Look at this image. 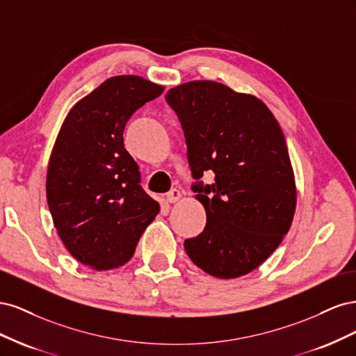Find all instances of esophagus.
<instances>
[{
	"mask_svg": "<svg viewBox=\"0 0 356 356\" xmlns=\"http://www.w3.org/2000/svg\"><path fill=\"white\" fill-rule=\"evenodd\" d=\"M179 197H181V191L177 190V188L170 190V191L168 193V195H166V200H168L169 203H175L177 200H179Z\"/></svg>",
	"mask_w": 356,
	"mask_h": 356,
	"instance_id": "obj_1",
	"label": "esophagus"
}]
</instances>
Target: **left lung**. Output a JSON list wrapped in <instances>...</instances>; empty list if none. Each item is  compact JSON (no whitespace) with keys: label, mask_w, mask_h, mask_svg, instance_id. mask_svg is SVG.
I'll return each instance as SVG.
<instances>
[{"label":"left lung","mask_w":356,"mask_h":356,"mask_svg":"<svg viewBox=\"0 0 356 356\" xmlns=\"http://www.w3.org/2000/svg\"><path fill=\"white\" fill-rule=\"evenodd\" d=\"M187 144L191 190L207 225L186 239L190 260L220 279L252 272L282 242L294 218L297 190L281 126L267 105L229 86L197 80L166 93ZM213 171L212 185L200 181Z\"/></svg>","instance_id":"8db88e82"}]
</instances>
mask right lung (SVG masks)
Masks as SVG:
<instances>
[{
	"label": "right lung",
	"mask_w": 356,
	"mask_h": 356,
	"mask_svg": "<svg viewBox=\"0 0 356 356\" xmlns=\"http://www.w3.org/2000/svg\"><path fill=\"white\" fill-rule=\"evenodd\" d=\"M165 88L139 75H115L70 110L47 168V203L60 241L93 270L131 260L160 211L139 186L141 174L123 144L124 126Z\"/></svg>",
	"instance_id": "obj_1"
}]
</instances>
